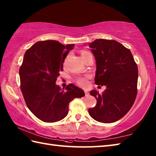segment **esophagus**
I'll return each instance as SVG.
<instances>
[{
    "instance_id": "34e87169",
    "label": "esophagus",
    "mask_w": 156,
    "mask_h": 156,
    "mask_svg": "<svg viewBox=\"0 0 156 156\" xmlns=\"http://www.w3.org/2000/svg\"><path fill=\"white\" fill-rule=\"evenodd\" d=\"M85 96L86 97H88V96H89L90 95V93H89V92H88V91H87V90H85Z\"/></svg>"
}]
</instances>
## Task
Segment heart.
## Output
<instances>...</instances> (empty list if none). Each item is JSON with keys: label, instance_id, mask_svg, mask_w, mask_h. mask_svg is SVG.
<instances>
[{"label": "heart", "instance_id": "heart-1", "mask_svg": "<svg viewBox=\"0 0 156 156\" xmlns=\"http://www.w3.org/2000/svg\"><path fill=\"white\" fill-rule=\"evenodd\" d=\"M89 52H88V51H82V53H81V57H82V58L83 59V58L84 57V56L87 55V54H88ZM77 83L80 85V86H82V87H86V86H87V80H86V79L85 78H78L77 79Z\"/></svg>", "mask_w": 156, "mask_h": 156}]
</instances>
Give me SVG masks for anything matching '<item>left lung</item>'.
Here are the masks:
<instances>
[{"instance_id":"1","label":"left lung","mask_w":156,"mask_h":156,"mask_svg":"<svg viewBox=\"0 0 156 156\" xmlns=\"http://www.w3.org/2000/svg\"><path fill=\"white\" fill-rule=\"evenodd\" d=\"M88 45L96 60L94 83L106 87L102 94L90 92L97 103L88 112L97 121L116 122L127 113L136 98L137 66L131 51L117 41L98 39Z\"/></svg>"}]
</instances>
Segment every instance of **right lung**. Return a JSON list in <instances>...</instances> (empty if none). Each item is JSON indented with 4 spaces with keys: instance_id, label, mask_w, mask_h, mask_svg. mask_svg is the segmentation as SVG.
<instances>
[{
    "instance_id": "right-lung-1",
    "label": "right lung",
    "mask_w": 156,
    "mask_h": 156,
    "mask_svg": "<svg viewBox=\"0 0 156 156\" xmlns=\"http://www.w3.org/2000/svg\"><path fill=\"white\" fill-rule=\"evenodd\" d=\"M74 46L55 40L38 41L24 55L19 69L21 89L28 108L42 121L62 120L68 113L69 102L85 96L84 90L74 84L64 90L55 84Z\"/></svg>"
}]
</instances>
